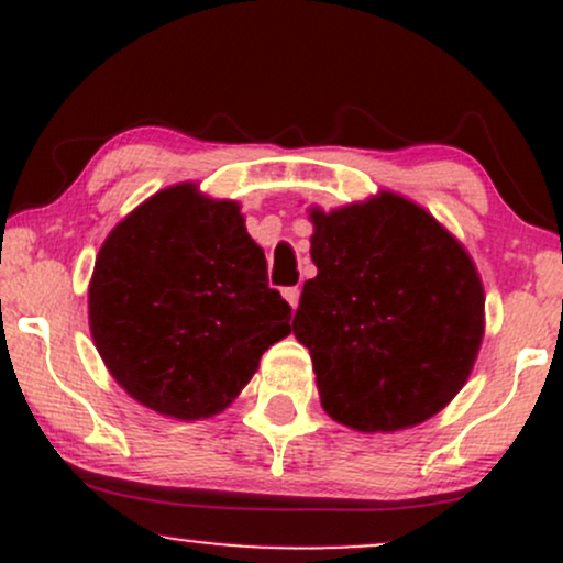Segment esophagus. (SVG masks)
<instances>
[{"label":"esophagus","mask_w":563,"mask_h":563,"mask_svg":"<svg viewBox=\"0 0 563 563\" xmlns=\"http://www.w3.org/2000/svg\"><path fill=\"white\" fill-rule=\"evenodd\" d=\"M299 296H301L299 288H286V290H283V299L290 303V309L299 307Z\"/></svg>","instance_id":"34e87169"}]
</instances>
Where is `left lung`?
<instances>
[{"label": "left lung", "instance_id": "1", "mask_svg": "<svg viewBox=\"0 0 563 563\" xmlns=\"http://www.w3.org/2000/svg\"><path fill=\"white\" fill-rule=\"evenodd\" d=\"M318 275L294 335L309 349L320 405L363 434L429 421L463 389L484 339V286L463 243L423 206L380 190L309 209Z\"/></svg>", "mask_w": 563, "mask_h": 563}]
</instances>
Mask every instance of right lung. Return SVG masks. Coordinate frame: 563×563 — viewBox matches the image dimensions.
<instances>
[{"instance_id":"1","label":"right lung","mask_w":563,"mask_h":563,"mask_svg":"<svg viewBox=\"0 0 563 563\" xmlns=\"http://www.w3.org/2000/svg\"><path fill=\"white\" fill-rule=\"evenodd\" d=\"M89 333L129 397L177 421L228 410L290 333L241 203L164 187L108 232L89 280Z\"/></svg>"}]
</instances>
